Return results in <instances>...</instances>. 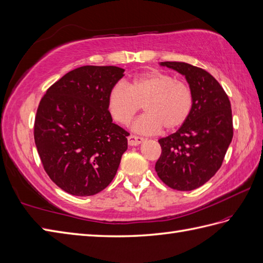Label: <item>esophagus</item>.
I'll return each instance as SVG.
<instances>
[{"label": "esophagus", "mask_w": 263, "mask_h": 263, "mask_svg": "<svg viewBox=\"0 0 263 263\" xmlns=\"http://www.w3.org/2000/svg\"><path fill=\"white\" fill-rule=\"evenodd\" d=\"M143 140H144L143 137L137 136V135H129V136H128V144H129L130 146L139 145L140 143L143 142Z\"/></svg>", "instance_id": "1"}]
</instances>
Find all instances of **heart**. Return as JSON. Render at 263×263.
Returning a JSON list of instances; mask_svg holds the SVG:
<instances>
[{"label": "heart", "mask_w": 263, "mask_h": 263, "mask_svg": "<svg viewBox=\"0 0 263 263\" xmlns=\"http://www.w3.org/2000/svg\"><path fill=\"white\" fill-rule=\"evenodd\" d=\"M194 98L191 88L174 76L162 71L139 74L127 82L116 83L108 93L107 107L120 125H128L142 110L146 115L135 124V129L153 134L163 128L174 132L189 120Z\"/></svg>", "instance_id": "b5f03b06"}]
</instances>
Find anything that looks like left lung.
Here are the masks:
<instances>
[{
    "label": "left lung",
    "instance_id": "obj_1",
    "mask_svg": "<svg viewBox=\"0 0 263 263\" xmlns=\"http://www.w3.org/2000/svg\"><path fill=\"white\" fill-rule=\"evenodd\" d=\"M161 65L185 76L194 105L180 129L158 139L162 154L155 171L168 187L192 191L205 184L221 167L233 137L231 104L222 86L205 70L176 61Z\"/></svg>",
    "mask_w": 263,
    "mask_h": 263
}]
</instances>
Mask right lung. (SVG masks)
<instances>
[{
  "instance_id": "add662e5",
  "label": "right lung",
  "mask_w": 263,
  "mask_h": 263,
  "mask_svg": "<svg viewBox=\"0 0 263 263\" xmlns=\"http://www.w3.org/2000/svg\"><path fill=\"white\" fill-rule=\"evenodd\" d=\"M115 66H83L49 87L34 119V142L43 168L67 193L90 196L110 184L129 133L112 123L110 89L123 78Z\"/></svg>"
}]
</instances>
